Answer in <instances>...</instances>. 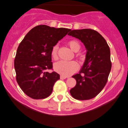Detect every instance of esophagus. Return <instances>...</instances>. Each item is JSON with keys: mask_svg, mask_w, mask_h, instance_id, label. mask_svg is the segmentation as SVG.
Returning a JSON list of instances; mask_svg holds the SVG:
<instances>
[{"mask_svg": "<svg viewBox=\"0 0 128 128\" xmlns=\"http://www.w3.org/2000/svg\"><path fill=\"white\" fill-rule=\"evenodd\" d=\"M68 78V77L66 76H63V75H60V79H66V78Z\"/></svg>", "mask_w": 128, "mask_h": 128, "instance_id": "34e87169", "label": "esophagus"}]
</instances>
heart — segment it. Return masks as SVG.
Wrapping results in <instances>:
<instances>
[{
  "mask_svg": "<svg viewBox=\"0 0 128 128\" xmlns=\"http://www.w3.org/2000/svg\"><path fill=\"white\" fill-rule=\"evenodd\" d=\"M68 45L73 52H78L81 48L80 43L76 40H70L68 42ZM58 45H54L52 47L51 54L54 60L58 59ZM78 60H82L83 56L81 54L76 55ZM78 68V64L75 61H59L54 65V69L56 72L63 76H69L75 73Z\"/></svg>",
  "mask_w": 128,
  "mask_h": 128,
  "instance_id": "1",
  "label": "heart"
}]
</instances>
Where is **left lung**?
<instances>
[{
  "label": "left lung",
  "mask_w": 128,
  "mask_h": 128,
  "mask_svg": "<svg viewBox=\"0 0 128 128\" xmlns=\"http://www.w3.org/2000/svg\"><path fill=\"white\" fill-rule=\"evenodd\" d=\"M68 35L81 40L87 50L81 71L72 76L76 83L70 91V94L77 100L92 99L108 81L112 68L110 48L105 38L93 29L70 30Z\"/></svg>",
  "instance_id": "obj_1"
}]
</instances>
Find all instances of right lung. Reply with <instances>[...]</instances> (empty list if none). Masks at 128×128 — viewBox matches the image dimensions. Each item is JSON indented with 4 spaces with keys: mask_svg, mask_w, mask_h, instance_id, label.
<instances>
[{
    "mask_svg": "<svg viewBox=\"0 0 128 128\" xmlns=\"http://www.w3.org/2000/svg\"><path fill=\"white\" fill-rule=\"evenodd\" d=\"M70 29L38 25L32 28L17 49L14 60L16 79L24 92L34 99H42L52 94L55 82L60 79L53 70L52 47Z\"/></svg>",
    "mask_w": 128,
    "mask_h": 128,
    "instance_id": "1",
    "label": "right lung"
}]
</instances>
